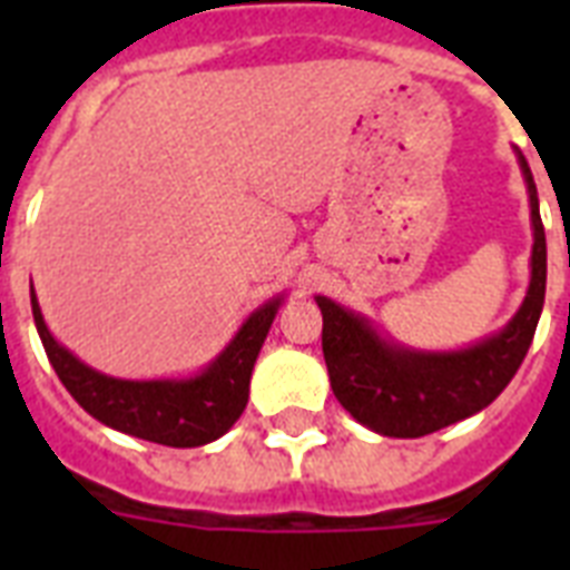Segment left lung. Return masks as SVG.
Instances as JSON below:
<instances>
[{"instance_id":"obj_1","label":"left lung","mask_w":570,"mask_h":570,"mask_svg":"<svg viewBox=\"0 0 570 570\" xmlns=\"http://www.w3.org/2000/svg\"><path fill=\"white\" fill-rule=\"evenodd\" d=\"M530 197V286L503 328L461 348H414L381 334L364 313L316 295L322 352L334 396L357 423L384 438H423L488 407L530 352L548 286V242L539 191L523 154L514 147Z\"/></svg>"}]
</instances>
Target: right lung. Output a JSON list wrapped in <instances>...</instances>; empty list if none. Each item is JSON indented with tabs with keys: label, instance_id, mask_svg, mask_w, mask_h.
<instances>
[{
	"label": "right lung",
	"instance_id": "right-lung-1",
	"mask_svg": "<svg viewBox=\"0 0 570 570\" xmlns=\"http://www.w3.org/2000/svg\"><path fill=\"white\" fill-rule=\"evenodd\" d=\"M286 295L277 293L245 316L230 343L191 375L180 379H115L61 346L43 322L31 286V316L47 357L67 393L115 432L163 446H204L218 441L248 405L250 373Z\"/></svg>",
	"mask_w": 570,
	"mask_h": 570
}]
</instances>
